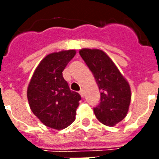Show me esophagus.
<instances>
[{"instance_id": "1", "label": "esophagus", "mask_w": 159, "mask_h": 159, "mask_svg": "<svg viewBox=\"0 0 159 159\" xmlns=\"http://www.w3.org/2000/svg\"><path fill=\"white\" fill-rule=\"evenodd\" d=\"M79 94L81 95V97H84V92H83V90H81L79 92Z\"/></svg>"}]
</instances>
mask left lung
<instances>
[{"instance_id":"obj_1","label":"left lung","mask_w":159,"mask_h":159,"mask_svg":"<svg viewBox=\"0 0 159 159\" xmlns=\"http://www.w3.org/2000/svg\"><path fill=\"white\" fill-rule=\"evenodd\" d=\"M79 53L94 75L101 91L99 105L93 108L95 116L105 125L114 126L125 117L129 111V85L103 51L83 48Z\"/></svg>"}]
</instances>
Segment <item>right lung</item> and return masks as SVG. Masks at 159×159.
<instances>
[{"label": "right lung", "mask_w": 159, "mask_h": 159, "mask_svg": "<svg viewBox=\"0 0 159 159\" xmlns=\"http://www.w3.org/2000/svg\"><path fill=\"white\" fill-rule=\"evenodd\" d=\"M76 54L75 50L47 55L31 78L27 97L32 112L46 126L62 129L75 120L81 96L71 91L62 71Z\"/></svg>", "instance_id": "right-lung-1"}]
</instances>
